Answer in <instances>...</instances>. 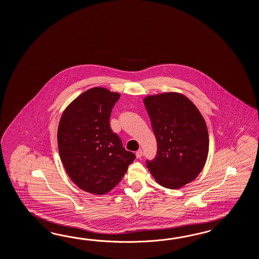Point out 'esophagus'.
I'll return each instance as SVG.
<instances>
[{
  "label": "esophagus",
  "mask_w": 259,
  "mask_h": 259,
  "mask_svg": "<svg viewBox=\"0 0 259 259\" xmlns=\"http://www.w3.org/2000/svg\"><path fill=\"white\" fill-rule=\"evenodd\" d=\"M136 156H137V158H141L143 156V150L142 149H139L136 152Z\"/></svg>",
  "instance_id": "obj_1"
}]
</instances>
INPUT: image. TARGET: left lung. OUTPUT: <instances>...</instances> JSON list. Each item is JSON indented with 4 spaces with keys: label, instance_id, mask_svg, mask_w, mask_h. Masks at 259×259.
Masks as SVG:
<instances>
[{
    "label": "left lung",
    "instance_id": "left-lung-1",
    "mask_svg": "<svg viewBox=\"0 0 259 259\" xmlns=\"http://www.w3.org/2000/svg\"><path fill=\"white\" fill-rule=\"evenodd\" d=\"M144 105L157 143L146 165L163 187L179 189L193 181L204 167L209 139L204 117L192 101L177 93L147 96Z\"/></svg>",
    "mask_w": 259,
    "mask_h": 259
}]
</instances>
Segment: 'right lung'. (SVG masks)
Returning a JSON list of instances; mask_svg holds the SVG:
<instances>
[{
	"label": "right lung",
	"mask_w": 259,
	"mask_h": 259,
	"mask_svg": "<svg viewBox=\"0 0 259 259\" xmlns=\"http://www.w3.org/2000/svg\"><path fill=\"white\" fill-rule=\"evenodd\" d=\"M119 97L105 88L90 89L61 116L57 142L62 163L72 182L88 193H108L136 158L111 130V112Z\"/></svg>",
	"instance_id": "obj_1"
}]
</instances>
